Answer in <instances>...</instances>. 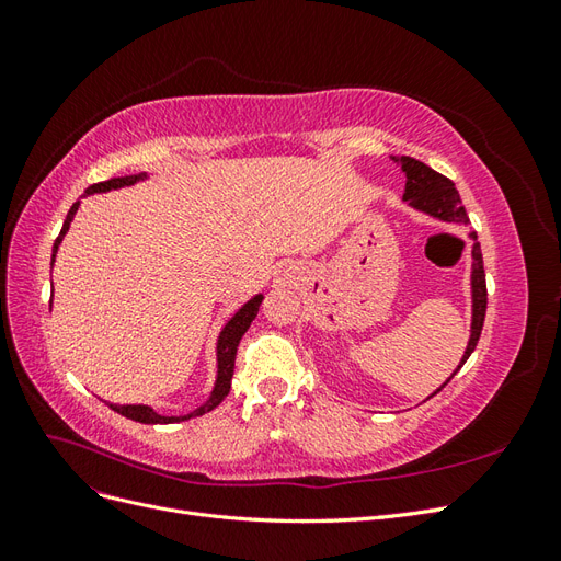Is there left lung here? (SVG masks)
Wrapping results in <instances>:
<instances>
[{
    "instance_id": "obj_1",
    "label": "left lung",
    "mask_w": 561,
    "mask_h": 561,
    "mask_svg": "<svg viewBox=\"0 0 561 561\" xmlns=\"http://www.w3.org/2000/svg\"><path fill=\"white\" fill-rule=\"evenodd\" d=\"M402 171L407 175L404 201L410 203V206H414L423 213H428L433 217L445 219V222H468L466 208L461 206V196H458L456 186L449 178L439 175L437 171H433L431 165L421 163L412 157H402ZM470 236H472V239H478L474 233H470ZM484 313H486L484 262H482L480 243L474 241V245H472V334H470L466 355H463L461 365H458V369L463 367V363L470 358V353L474 351V346H478V342H480L482 325H484ZM454 375H456V371H454ZM451 377H449V381H451ZM443 388H439V390H443Z\"/></svg>"
}]
</instances>
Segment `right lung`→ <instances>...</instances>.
Instances as JSON below:
<instances>
[{
	"label": "right lung",
	"instance_id": "1",
	"mask_svg": "<svg viewBox=\"0 0 561 561\" xmlns=\"http://www.w3.org/2000/svg\"><path fill=\"white\" fill-rule=\"evenodd\" d=\"M135 180H138L135 175L112 178V180H105V182L91 184L89 190L83 192V194H95V192L116 190V186L133 184ZM77 208H79V203H75V206L70 208V213H67V217H65L62 229H60L58 239H56V243H54V257H56V250H58V245H60V241H62L65 231L70 229V222H72V217H75ZM50 262H54V260H50ZM260 304H262V295L250 299V301L245 304V307L227 322V328L222 330V334H219V342H217V363H219V365H217V367H219V369H217V383H215V388H213L210 400L203 402V404L198 407V410H194L192 414H186V416H161V414H157L154 410H151V407H145V404H110L112 410H114L116 414H122V416L133 419V421H140V423H178V421H184V419L203 416L206 412L215 410V407H217L219 402H222V400L227 398V393H229L231 377H233V365H236V351H239V342H241V336L248 332L250 322L254 320V316H257Z\"/></svg>",
	"mask_w": 561,
	"mask_h": 561
}]
</instances>
